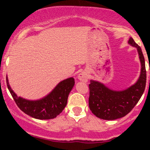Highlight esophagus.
<instances>
[{
	"label": "esophagus",
	"instance_id": "34e87169",
	"mask_svg": "<svg viewBox=\"0 0 150 150\" xmlns=\"http://www.w3.org/2000/svg\"><path fill=\"white\" fill-rule=\"evenodd\" d=\"M78 79L83 82H87L88 79V74L86 71H82L78 75Z\"/></svg>",
	"mask_w": 150,
	"mask_h": 150
}]
</instances>
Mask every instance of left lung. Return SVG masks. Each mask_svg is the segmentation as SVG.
<instances>
[{
  "instance_id": "obj_1",
  "label": "left lung",
  "mask_w": 150,
  "mask_h": 150,
  "mask_svg": "<svg viewBox=\"0 0 150 150\" xmlns=\"http://www.w3.org/2000/svg\"><path fill=\"white\" fill-rule=\"evenodd\" d=\"M128 43L136 47L141 63L140 75L137 83L123 91H114L99 82L91 80L88 106L94 115L105 120H114L126 116L140 99L145 90L146 71L142 50L132 38ZM150 70V68H149Z\"/></svg>"
}]
</instances>
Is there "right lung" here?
I'll return each instance as SVG.
<instances>
[{
    "label": "right lung",
    "instance_id": "1",
    "mask_svg": "<svg viewBox=\"0 0 150 150\" xmlns=\"http://www.w3.org/2000/svg\"><path fill=\"white\" fill-rule=\"evenodd\" d=\"M73 77L60 82L52 91L43 98L29 100L18 97L11 89L6 77V85L12 97L19 109L28 116L38 120H50L59 116L67 105L69 93L74 86Z\"/></svg>",
    "mask_w": 150,
    "mask_h": 150
}]
</instances>
